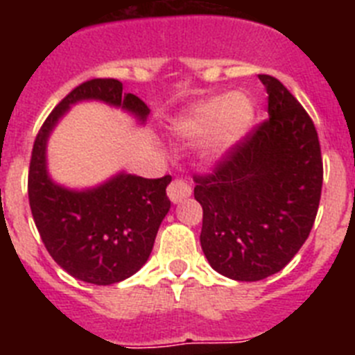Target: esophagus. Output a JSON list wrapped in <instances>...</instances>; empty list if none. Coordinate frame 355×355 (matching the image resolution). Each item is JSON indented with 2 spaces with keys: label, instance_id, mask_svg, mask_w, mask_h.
Masks as SVG:
<instances>
[{
  "label": "esophagus",
  "instance_id": "esophagus-1",
  "mask_svg": "<svg viewBox=\"0 0 355 355\" xmlns=\"http://www.w3.org/2000/svg\"><path fill=\"white\" fill-rule=\"evenodd\" d=\"M167 193L171 197L172 202H181L183 199H187L190 193H192V188L188 187L183 180H174L167 188Z\"/></svg>",
  "mask_w": 355,
  "mask_h": 355
}]
</instances>
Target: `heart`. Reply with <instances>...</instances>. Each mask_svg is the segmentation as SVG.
<instances>
[{"label": "heart", "mask_w": 355, "mask_h": 355, "mask_svg": "<svg viewBox=\"0 0 355 355\" xmlns=\"http://www.w3.org/2000/svg\"><path fill=\"white\" fill-rule=\"evenodd\" d=\"M252 117V103L243 94L215 96L197 103L184 115L178 130L187 139H200L209 133L208 153L218 156L245 133Z\"/></svg>", "instance_id": "heart-1"}]
</instances>
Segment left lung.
<instances>
[{
  "label": "left lung",
  "mask_w": 355,
  "mask_h": 355,
  "mask_svg": "<svg viewBox=\"0 0 355 355\" xmlns=\"http://www.w3.org/2000/svg\"><path fill=\"white\" fill-rule=\"evenodd\" d=\"M259 80L268 119L229 147L211 172L193 175L200 245L209 265L234 281H261L291 261L311 233L324 181L311 117L277 78Z\"/></svg>",
  "instance_id": "8db88e82"
}]
</instances>
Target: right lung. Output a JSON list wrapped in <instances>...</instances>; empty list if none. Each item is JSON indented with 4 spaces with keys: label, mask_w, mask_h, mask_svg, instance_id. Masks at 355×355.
<instances>
[{
    "label": "right lung",
    "mask_w": 355,
    "mask_h": 355,
    "mask_svg": "<svg viewBox=\"0 0 355 355\" xmlns=\"http://www.w3.org/2000/svg\"><path fill=\"white\" fill-rule=\"evenodd\" d=\"M99 99L122 106L140 121L149 108L135 94L122 92L114 78H96L72 89L40 126L28 171V199L44 245L58 265L85 283L114 284L142 268L149 258L158 227L171 209L167 184L171 175L146 180L119 174L101 187L74 192L49 180L46 142L69 106Z\"/></svg>",
    "instance_id": "add662e5"
}]
</instances>
